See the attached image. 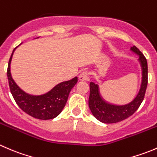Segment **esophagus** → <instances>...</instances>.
<instances>
[{"label":"esophagus","instance_id":"34e87169","mask_svg":"<svg viewBox=\"0 0 157 157\" xmlns=\"http://www.w3.org/2000/svg\"><path fill=\"white\" fill-rule=\"evenodd\" d=\"M79 80L81 81H88L89 77H88V72L87 71H83L81 74L79 75Z\"/></svg>","mask_w":157,"mask_h":157}]
</instances>
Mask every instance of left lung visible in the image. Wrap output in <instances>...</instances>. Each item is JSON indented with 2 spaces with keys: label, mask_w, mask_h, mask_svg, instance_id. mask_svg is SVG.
<instances>
[{
  "label": "left lung",
  "mask_w": 157,
  "mask_h": 157,
  "mask_svg": "<svg viewBox=\"0 0 157 157\" xmlns=\"http://www.w3.org/2000/svg\"><path fill=\"white\" fill-rule=\"evenodd\" d=\"M131 50L139 55V61L142 69V81L140 90L137 96L129 103L123 105H117L105 102L101 96L99 86L93 82L90 83V97H89V107L92 114L101 122L105 124L119 122L132 115L144 99L147 86V75L148 67L147 61L144 55L136 46H133Z\"/></svg>",
  "instance_id": "8db88e82"
}]
</instances>
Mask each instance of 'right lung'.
<instances>
[{
    "label": "right lung",
    "instance_id": "obj_1",
    "mask_svg": "<svg viewBox=\"0 0 157 157\" xmlns=\"http://www.w3.org/2000/svg\"><path fill=\"white\" fill-rule=\"evenodd\" d=\"M13 49L8 63L7 77L9 86L14 100L23 112L30 116L41 120L52 119L58 116L65 106L71 89L77 83V77L72 80L61 82L53 89L40 96H33L25 93L17 86L12 78L10 73V63L15 51Z\"/></svg>",
    "mask_w": 157,
    "mask_h": 157
}]
</instances>
